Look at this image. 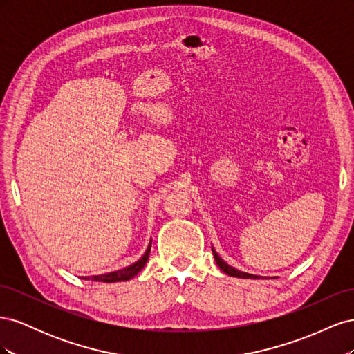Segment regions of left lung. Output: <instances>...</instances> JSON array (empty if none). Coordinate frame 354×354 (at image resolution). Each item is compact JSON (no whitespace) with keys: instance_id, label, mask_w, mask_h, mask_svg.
I'll return each mask as SVG.
<instances>
[{"instance_id":"8db88e82","label":"left lung","mask_w":354,"mask_h":354,"mask_svg":"<svg viewBox=\"0 0 354 354\" xmlns=\"http://www.w3.org/2000/svg\"><path fill=\"white\" fill-rule=\"evenodd\" d=\"M212 254H214V259H216V263H217V266L220 267V269L226 273V274H229V276H234V277H242V279H260L259 276H254V274H248V273H243V272H239V270H236V269H233V267H230L227 263H224L220 257H218V254L212 250Z\"/></svg>"}]
</instances>
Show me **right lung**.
<instances>
[{
	"mask_svg": "<svg viewBox=\"0 0 354 354\" xmlns=\"http://www.w3.org/2000/svg\"><path fill=\"white\" fill-rule=\"evenodd\" d=\"M151 245H152V241H151V243H149L147 250H146V252H145V255L142 257V259L138 260V261H136V263H133L131 266L125 267V269H121V270H118V272H111V273H106V274L84 277V279H91V281H95V282H108V283L131 279V277H134L145 267V264H146V261L149 259V252H151Z\"/></svg>",
	"mask_w": 354,
	"mask_h": 354,
	"instance_id": "add662e5",
	"label": "right lung"
}]
</instances>
